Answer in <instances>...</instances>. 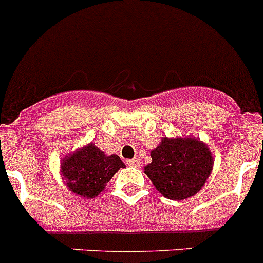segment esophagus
Wrapping results in <instances>:
<instances>
[{"instance_id": "1", "label": "esophagus", "mask_w": 263, "mask_h": 263, "mask_svg": "<svg viewBox=\"0 0 263 263\" xmlns=\"http://www.w3.org/2000/svg\"><path fill=\"white\" fill-rule=\"evenodd\" d=\"M126 164L129 165V167H134V168H138L139 164H141V161H139V159H132V160H127Z\"/></svg>"}]
</instances>
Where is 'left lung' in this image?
Masks as SVG:
<instances>
[{
    "instance_id": "8db88e82",
    "label": "left lung",
    "mask_w": 263,
    "mask_h": 263,
    "mask_svg": "<svg viewBox=\"0 0 263 263\" xmlns=\"http://www.w3.org/2000/svg\"><path fill=\"white\" fill-rule=\"evenodd\" d=\"M151 158L144 173L163 197L175 201L197 194L214 168L211 150L196 137H163Z\"/></svg>"
}]
</instances>
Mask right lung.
<instances>
[{"instance_id":"1","label":"right lung","mask_w":263,"mask_h":263,"mask_svg":"<svg viewBox=\"0 0 263 263\" xmlns=\"http://www.w3.org/2000/svg\"><path fill=\"white\" fill-rule=\"evenodd\" d=\"M120 168L125 164L119 155H107L91 142L64 156L60 172L67 189L76 196L95 198Z\"/></svg>"}]
</instances>
